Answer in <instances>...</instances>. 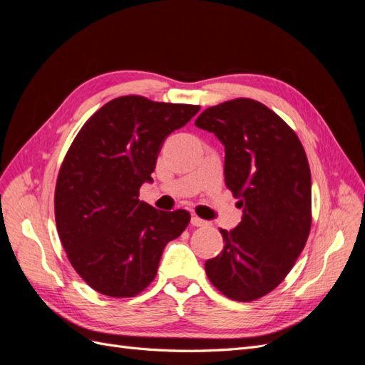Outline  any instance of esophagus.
I'll return each mask as SVG.
<instances>
[{
  "label": "esophagus",
  "instance_id": "34e87169",
  "mask_svg": "<svg viewBox=\"0 0 365 365\" xmlns=\"http://www.w3.org/2000/svg\"><path fill=\"white\" fill-rule=\"evenodd\" d=\"M192 225L193 227H204V225H207V220L197 217V216H193L192 217Z\"/></svg>",
  "mask_w": 365,
  "mask_h": 365
}]
</instances>
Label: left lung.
Returning <instances> with one entry per match:
<instances>
[{
	"mask_svg": "<svg viewBox=\"0 0 365 365\" xmlns=\"http://www.w3.org/2000/svg\"><path fill=\"white\" fill-rule=\"evenodd\" d=\"M225 146V185L244 217L220 230L224 250L205 262L208 280L236 302H254L284 280L312 225L311 169L294 129L272 109L239 97L195 120Z\"/></svg>",
	"mask_w": 365,
	"mask_h": 365,
	"instance_id": "1",
	"label": "left lung"
}]
</instances>
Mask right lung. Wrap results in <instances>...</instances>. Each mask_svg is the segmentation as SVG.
<instances>
[{
	"mask_svg": "<svg viewBox=\"0 0 365 365\" xmlns=\"http://www.w3.org/2000/svg\"><path fill=\"white\" fill-rule=\"evenodd\" d=\"M200 108L121 96L77 132L59 169L54 217L71 267L94 291L114 298L145 291L165 244L189 225L187 210L160 212L138 195L165 137Z\"/></svg>",
	"mask_w": 365,
	"mask_h": 365,
	"instance_id": "add662e5",
	"label": "right lung"
}]
</instances>
